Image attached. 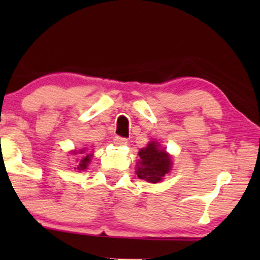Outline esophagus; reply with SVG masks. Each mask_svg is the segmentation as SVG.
I'll return each instance as SVG.
<instances>
[{
    "instance_id": "1",
    "label": "esophagus",
    "mask_w": 260,
    "mask_h": 260,
    "mask_svg": "<svg viewBox=\"0 0 260 260\" xmlns=\"http://www.w3.org/2000/svg\"><path fill=\"white\" fill-rule=\"evenodd\" d=\"M113 143L116 145H125L127 143V140L124 137H120V136H116L113 138Z\"/></svg>"
}]
</instances>
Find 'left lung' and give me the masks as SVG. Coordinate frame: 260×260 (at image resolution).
Returning a JSON list of instances; mask_svg holds the SVG:
<instances>
[{
	"mask_svg": "<svg viewBox=\"0 0 260 260\" xmlns=\"http://www.w3.org/2000/svg\"><path fill=\"white\" fill-rule=\"evenodd\" d=\"M138 155L136 174L141 180L150 183L161 182L172 169V157L158 142L151 141L147 147L141 149Z\"/></svg>",
	"mask_w": 260,
	"mask_h": 260,
	"instance_id": "1",
	"label": "left lung"
}]
</instances>
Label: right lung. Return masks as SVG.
<instances>
[{"mask_svg":"<svg viewBox=\"0 0 260 260\" xmlns=\"http://www.w3.org/2000/svg\"><path fill=\"white\" fill-rule=\"evenodd\" d=\"M85 151H86V148L81 149V150H79V151L78 150L72 151L73 155L83 154V156H81V159L79 161V165H78V167H77L78 170L86 169V167L88 166V163H90V161H91V157L93 156V154H88V152H85Z\"/></svg>","mask_w":260,"mask_h":260,"instance_id":"add662e5","label":"right lung"}]
</instances>
